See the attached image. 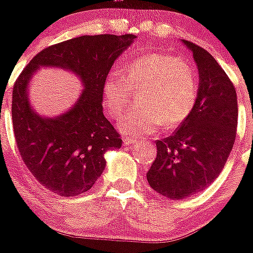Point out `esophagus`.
<instances>
[{"mask_svg": "<svg viewBox=\"0 0 253 253\" xmlns=\"http://www.w3.org/2000/svg\"><path fill=\"white\" fill-rule=\"evenodd\" d=\"M136 142H137V138H135V137L125 138V143H126V145H133V143H136Z\"/></svg>", "mask_w": 253, "mask_h": 253, "instance_id": "obj_1", "label": "esophagus"}]
</instances>
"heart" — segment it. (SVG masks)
<instances>
[{
    "instance_id": "b5f03b06",
    "label": "heart",
    "mask_w": 253,
    "mask_h": 253,
    "mask_svg": "<svg viewBox=\"0 0 253 253\" xmlns=\"http://www.w3.org/2000/svg\"><path fill=\"white\" fill-rule=\"evenodd\" d=\"M125 74L112 70L103 84V106L112 118L124 113L132 90H141L138 108L118 122L128 135H149L164 126L176 128L192 115L198 99L199 82L194 68L175 55L154 53L141 55L127 64Z\"/></svg>"
}]
</instances>
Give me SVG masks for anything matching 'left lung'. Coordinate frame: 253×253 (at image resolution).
Segmentation results:
<instances>
[{
	"mask_svg": "<svg viewBox=\"0 0 253 253\" xmlns=\"http://www.w3.org/2000/svg\"><path fill=\"white\" fill-rule=\"evenodd\" d=\"M199 72V92L192 115L169 137L156 141V159L147 171L155 192L183 199L217 179L232 151L237 131V93L206 49L184 40Z\"/></svg>",
	"mask_w": 253,
	"mask_h": 253,
	"instance_id": "8db88e82",
	"label": "left lung"
}]
</instances>
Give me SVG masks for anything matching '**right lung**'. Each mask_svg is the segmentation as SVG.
<instances>
[{"label":"right lung","mask_w":253,"mask_h":253,"mask_svg":"<svg viewBox=\"0 0 253 253\" xmlns=\"http://www.w3.org/2000/svg\"><path fill=\"white\" fill-rule=\"evenodd\" d=\"M136 36L83 35L45 47L26 65L12 89L16 145L27 169L47 190L63 197L88 192L106 166L104 152L121 147V136L103 115V84L118 55ZM39 66L78 74L84 85L76 106L58 119L33 112L27 87Z\"/></svg>","instance_id":"right-lung-1"}]
</instances>
